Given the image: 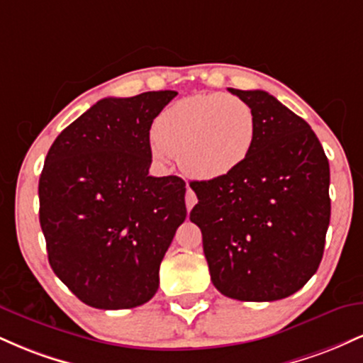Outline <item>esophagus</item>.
Wrapping results in <instances>:
<instances>
[{
    "label": "esophagus",
    "instance_id": "esophagus-1",
    "mask_svg": "<svg viewBox=\"0 0 363 363\" xmlns=\"http://www.w3.org/2000/svg\"><path fill=\"white\" fill-rule=\"evenodd\" d=\"M196 203H198V198H196L194 191L191 189V186L187 184L186 186V208L191 211V208H193Z\"/></svg>",
    "mask_w": 363,
    "mask_h": 363
}]
</instances>
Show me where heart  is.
Returning <instances> with one entry per match:
<instances>
[{
	"label": "heart",
	"instance_id": "heart-1",
	"mask_svg": "<svg viewBox=\"0 0 363 363\" xmlns=\"http://www.w3.org/2000/svg\"><path fill=\"white\" fill-rule=\"evenodd\" d=\"M256 140L251 107L235 95L198 94L162 111L152 136L158 160L179 155V164L198 179L228 176L247 160Z\"/></svg>",
	"mask_w": 363,
	"mask_h": 363
}]
</instances>
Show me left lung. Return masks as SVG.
<instances>
[{"instance_id":"left-lung-1","label":"left lung","mask_w":363,"mask_h":363,"mask_svg":"<svg viewBox=\"0 0 363 363\" xmlns=\"http://www.w3.org/2000/svg\"><path fill=\"white\" fill-rule=\"evenodd\" d=\"M251 107L256 140L228 176L193 181L215 289L245 302H273L318 272L331 216L329 162L309 124L262 90L228 89Z\"/></svg>"}]
</instances>
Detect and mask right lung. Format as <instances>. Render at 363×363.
Segmentation results:
<instances>
[{
    "instance_id": "right-lung-1",
    "label": "right lung",
    "mask_w": 363,
    "mask_h": 363,
    "mask_svg": "<svg viewBox=\"0 0 363 363\" xmlns=\"http://www.w3.org/2000/svg\"><path fill=\"white\" fill-rule=\"evenodd\" d=\"M177 95L102 99L54 140L39 179L49 264L86 306L131 309L158 290V269L186 220V182L148 176L150 128Z\"/></svg>"
}]
</instances>
